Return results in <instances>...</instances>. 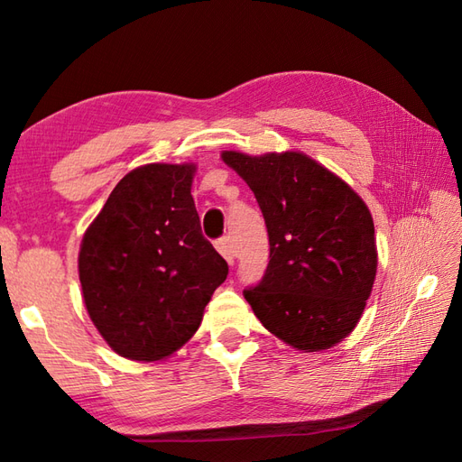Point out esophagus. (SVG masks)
<instances>
[{
    "mask_svg": "<svg viewBox=\"0 0 462 462\" xmlns=\"http://www.w3.org/2000/svg\"><path fill=\"white\" fill-rule=\"evenodd\" d=\"M216 250L222 254V256L226 258V262L230 263V266H234V256H236V254H234V248H232L228 236H224V238H220L218 242H216Z\"/></svg>",
    "mask_w": 462,
    "mask_h": 462,
    "instance_id": "1",
    "label": "esophagus"
}]
</instances>
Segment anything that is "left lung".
<instances>
[{
    "label": "left lung",
    "instance_id": "8db88e82",
    "mask_svg": "<svg viewBox=\"0 0 462 462\" xmlns=\"http://www.w3.org/2000/svg\"><path fill=\"white\" fill-rule=\"evenodd\" d=\"M256 196L270 262L244 290L262 326L300 351L329 349L357 326L377 272L375 228L351 186L301 152L224 151Z\"/></svg>",
    "mask_w": 462,
    "mask_h": 462
}]
</instances>
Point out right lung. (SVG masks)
Segmentation results:
<instances>
[{
	"mask_svg": "<svg viewBox=\"0 0 462 462\" xmlns=\"http://www.w3.org/2000/svg\"><path fill=\"white\" fill-rule=\"evenodd\" d=\"M194 164H144L87 228L79 280L89 318L121 357L159 361L199 329L228 263L202 236Z\"/></svg>",
	"mask_w": 462,
	"mask_h": 462,
	"instance_id": "right-lung-1",
	"label": "right lung"
}]
</instances>
